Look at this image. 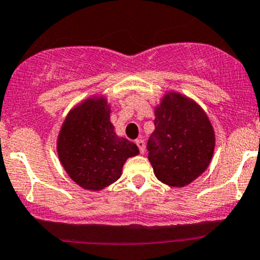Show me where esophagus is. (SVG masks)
Here are the masks:
<instances>
[{
	"instance_id": "esophagus-1",
	"label": "esophagus",
	"mask_w": 260,
	"mask_h": 260,
	"mask_svg": "<svg viewBox=\"0 0 260 260\" xmlns=\"http://www.w3.org/2000/svg\"><path fill=\"white\" fill-rule=\"evenodd\" d=\"M136 145L140 149V153H141V154L145 153V142H143V140H141V139L136 140Z\"/></svg>"
}]
</instances>
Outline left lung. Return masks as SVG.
Segmentation results:
<instances>
[{"label": "left lung", "instance_id": "1", "mask_svg": "<svg viewBox=\"0 0 260 260\" xmlns=\"http://www.w3.org/2000/svg\"><path fill=\"white\" fill-rule=\"evenodd\" d=\"M147 143L148 160L159 181L184 187L206 172L214 154L215 133L203 108L185 94L169 91L154 108Z\"/></svg>", "mask_w": 260, "mask_h": 260}]
</instances>
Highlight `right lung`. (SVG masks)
I'll return each mask as SVG.
<instances>
[{
  "mask_svg": "<svg viewBox=\"0 0 260 260\" xmlns=\"http://www.w3.org/2000/svg\"><path fill=\"white\" fill-rule=\"evenodd\" d=\"M111 112L105 96L88 97L70 109L58 134L60 164L85 190L112 185L121 176L126 159L140 153L135 143L115 134Z\"/></svg>",
  "mask_w": 260,
  "mask_h": 260,
  "instance_id": "obj_1",
  "label": "right lung"
}]
</instances>
